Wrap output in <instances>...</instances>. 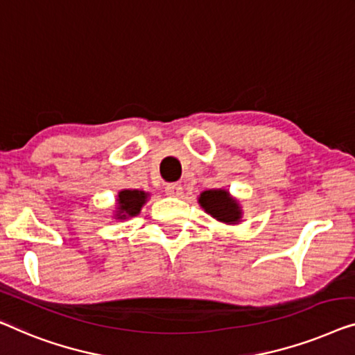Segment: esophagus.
I'll return each instance as SVG.
<instances>
[{
    "label": "esophagus",
    "mask_w": 355,
    "mask_h": 355,
    "mask_svg": "<svg viewBox=\"0 0 355 355\" xmlns=\"http://www.w3.org/2000/svg\"><path fill=\"white\" fill-rule=\"evenodd\" d=\"M182 191H183L182 184H178V183H168L166 187V193L168 194V196L177 198V196H180V194H182Z\"/></svg>",
    "instance_id": "34e87169"
}]
</instances>
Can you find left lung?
<instances>
[{"mask_svg": "<svg viewBox=\"0 0 355 355\" xmlns=\"http://www.w3.org/2000/svg\"><path fill=\"white\" fill-rule=\"evenodd\" d=\"M198 202L206 211L209 216L217 218L218 222L223 223H238L241 220V207L238 201L230 196L227 189H207L202 191L199 196Z\"/></svg>", "mask_w": 355, "mask_h": 355, "instance_id": "left-lung-1", "label": "left lung"}]
</instances>
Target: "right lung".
I'll return each instance as SVG.
<instances>
[{
  "label": "right lung",
  "mask_w": 355,
  "mask_h": 355,
  "mask_svg": "<svg viewBox=\"0 0 355 355\" xmlns=\"http://www.w3.org/2000/svg\"><path fill=\"white\" fill-rule=\"evenodd\" d=\"M148 193L139 191V189H122V191L117 194L116 217L119 220H125L128 217L138 216L143 204L148 201Z\"/></svg>",
  "instance_id": "right-lung-1"
}]
</instances>
